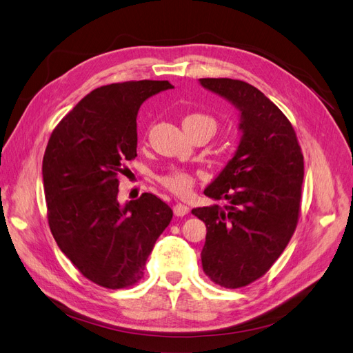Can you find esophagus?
I'll use <instances>...</instances> for the list:
<instances>
[{"instance_id":"esophagus-1","label":"esophagus","mask_w":353,"mask_h":353,"mask_svg":"<svg viewBox=\"0 0 353 353\" xmlns=\"http://www.w3.org/2000/svg\"><path fill=\"white\" fill-rule=\"evenodd\" d=\"M188 212H190L188 206L183 205V203H176V205L174 206V213L176 216H185Z\"/></svg>"}]
</instances>
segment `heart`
Masks as SVG:
<instances>
[{"label": "heart", "mask_w": 353, "mask_h": 353, "mask_svg": "<svg viewBox=\"0 0 353 353\" xmlns=\"http://www.w3.org/2000/svg\"><path fill=\"white\" fill-rule=\"evenodd\" d=\"M184 130L187 128H196V126H208L210 130L215 132L216 130V122L213 117L203 114V113H191L184 117L183 121ZM160 184H162L165 188H168L172 193L178 196H187L190 194L191 188L194 185V176L188 170L183 168H170L168 172L159 176Z\"/></svg>", "instance_id": "heart-1"}]
</instances>
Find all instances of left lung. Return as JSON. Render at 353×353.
Masks as SVG:
<instances>
[{
  "label": "left lung",
  "mask_w": 353,
  "mask_h": 353,
  "mask_svg": "<svg viewBox=\"0 0 353 353\" xmlns=\"http://www.w3.org/2000/svg\"><path fill=\"white\" fill-rule=\"evenodd\" d=\"M240 113L241 138L232 159L205 188L212 205L191 210L206 223L203 271L227 288L244 287L268 271L290 241L301 212L303 154L284 113L253 85L199 79Z\"/></svg>",
  "instance_id": "1"
}]
</instances>
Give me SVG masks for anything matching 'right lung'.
Returning a JSON list of instances; mask_svg holds the SVG:
<instances>
[{
    "label": "right lung",
    "mask_w": 353,
    "mask_h": 353,
    "mask_svg": "<svg viewBox=\"0 0 353 353\" xmlns=\"http://www.w3.org/2000/svg\"><path fill=\"white\" fill-rule=\"evenodd\" d=\"M168 81H131L91 91L52 131L42 160L48 223L60 250L92 283L140 281L148 254L172 219L152 193L121 205L119 175L137 157V114Z\"/></svg>",
    "instance_id": "add662e5"
}]
</instances>
